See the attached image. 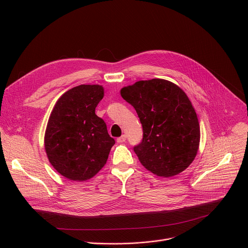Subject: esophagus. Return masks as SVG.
<instances>
[{"instance_id": "34e87169", "label": "esophagus", "mask_w": 248, "mask_h": 248, "mask_svg": "<svg viewBox=\"0 0 248 248\" xmlns=\"http://www.w3.org/2000/svg\"><path fill=\"white\" fill-rule=\"evenodd\" d=\"M125 140H126V136H125V135H122L121 137H119V138L117 139V142H118V143H124Z\"/></svg>"}]
</instances>
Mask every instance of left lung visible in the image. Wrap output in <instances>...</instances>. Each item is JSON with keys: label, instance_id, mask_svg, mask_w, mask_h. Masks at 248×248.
Instances as JSON below:
<instances>
[{"label": "left lung", "instance_id": "8db88e82", "mask_svg": "<svg viewBox=\"0 0 248 248\" xmlns=\"http://www.w3.org/2000/svg\"><path fill=\"white\" fill-rule=\"evenodd\" d=\"M121 95L142 124V141L133 148L140 163L164 178L184 171L200 142L197 115L185 91L170 81L153 78L122 88Z\"/></svg>", "mask_w": 248, "mask_h": 248}]
</instances>
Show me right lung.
Wrapping results in <instances>:
<instances>
[{"mask_svg": "<svg viewBox=\"0 0 248 248\" xmlns=\"http://www.w3.org/2000/svg\"><path fill=\"white\" fill-rule=\"evenodd\" d=\"M103 97L102 85H78L59 98L50 115L44 138L46 154L54 169L70 181L93 178L115 144L105 122L95 114Z\"/></svg>", "mask_w": 248, "mask_h": 248, "instance_id": "add662e5", "label": "right lung"}]
</instances>
